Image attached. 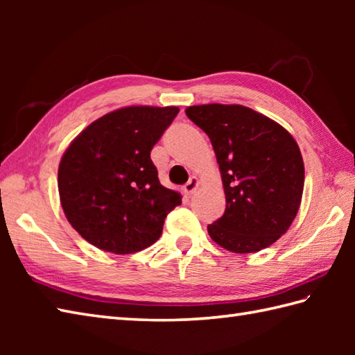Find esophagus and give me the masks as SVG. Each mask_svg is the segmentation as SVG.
Listing matches in <instances>:
<instances>
[{
	"label": "esophagus",
	"instance_id": "obj_1",
	"mask_svg": "<svg viewBox=\"0 0 355 355\" xmlns=\"http://www.w3.org/2000/svg\"><path fill=\"white\" fill-rule=\"evenodd\" d=\"M198 178L197 177H192L189 182H187L186 184H184V187H183V191H184V193H187V195H192L195 191H197V187H198Z\"/></svg>",
	"mask_w": 355,
	"mask_h": 355
}]
</instances>
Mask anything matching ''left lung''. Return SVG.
I'll return each mask as SVG.
<instances>
[{
  "mask_svg": "<svg viewBox=\"0 0 355 355\" xmlns=\"http://www.w3.org/2000/svg\"><path fill=\"white\" fill-rule=\"evenodd\" d=\"M186 116L209 135L221 171L225 210L207 225L210 238L233 253L276 243L302 200L305 169L296 140L243 105H195Z\"/></svg>",
  "mask_w": 355,
  "mask_h": 355,
  "instance_id": "1",
  "label": "left lung"
}]
</instances>
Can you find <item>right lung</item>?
I'll list each match as a JSON object with an SVG mask.
<instances>
[{
    "mask_svg": "<svg viewBox=\"0 0 355 355\" xmlns=\"http://www.w3.org/2000/svg\"><path fill=\"white\" fill-rule=\"evenodd\" d=\"M177 107H126L88 125L67 148L58 187L67 220L89 244L130 254L153 245L182 195L160 184L150 150Z\"/></svg>",
    "mask_w": 355,
    "mask_h": 355,
    "instance_id": "add662e5",
    "label": "right lung"
}]
</instances>
